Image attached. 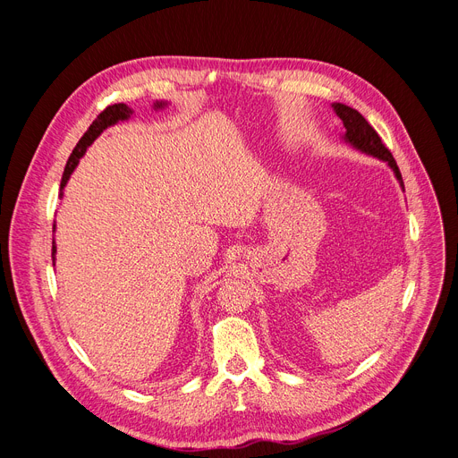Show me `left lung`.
I'll list each match as a JSON object with an SVG mask.
<instances>
[{
  "mask_svg": "<svg viewBox=\"0 0 458 458\" xmlns=\"http://www.w3.org/2000/svg\"><path fill=\"white\" fill-rule=\"evenodd\" d=\"M332 108H334L335 115L343 121V126H344L343 140H344V143H348L350 147H354L356 150H360V152H363L367 156H372V157H377V159L385 161L386 165L393 168L396 180L400 182V187L403 189L402 174H400V168H398L391 150L383 145L381 137L367 123V119L358 110L350 108V106H346V104H341V102H334Z\"/></svg>",
  "mask_w": 458,
  "mask_h": 458,
  "instance_id": "left-lung-1",
  "label": "left lung"
}]
</instances>
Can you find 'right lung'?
<instances>
[{"instance_id": "right-lung-1", "label": "right lung", "mask_w": 458, "mask_h": 458, "mask_svg": "<svg viewBox=\"0 0 458 458\" xmlns=\"http://www.w3.org/2000/svg\"><path fill=\"white\" fill-rule=\"evenodd\" d=\"M166 104H168L166 100H156V102H154V110H163V108L166 106ZM131 114H133V110L128 108L126 104H123V102H121V104H114V106H108L106 110H104V112L89 124L88 131L81 137V140L77 143L73 154L69 156V159H67V165H65V170H64V175H62L60 191L67 185L69 178H72L73 170L77 168V165H79V161H81V157L86 154L88 147L93 143V140H95L104 130L114 126V124H117L119 121H128ZM62 196H64V194L60 192V198H62ZM55 229H56V225H53V233H55ZM55 253H56V243H55V238H53V266H55Z\"/></svg>"}]
</instances>
